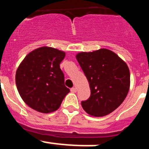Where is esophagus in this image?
Instances as JSON below:
<instances>
[{
    "label": "esophagus",
    "instance_id": "34e87169",
    "mask_svg": "<svg viewBox=\"0 0 149 149\" xmlns=\"http://www.w3.org/2000/svg\"><path fill=\"white\" fill-rule=\"evenodd\" d=\"M76 91H77V89H76V87H73L70 89V92H73V93H74V92H76Z\"/></svg>",
    "mask_w": 149,
    "mask_h": 149
}]
</instances>
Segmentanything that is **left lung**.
Segmentation results:
<instances>
[{
  "label": "left lung",
  "instance_id": "obj_1",
  "mask_svg": "<svg viewBox=\"0 0 149 149\" xmlns=\"http://www.w3.org/2000/svg\"><path fill=\"white\" fill-rule=\"evenodd\" d=\"M84 73L91 90L88 100L81 102L90 116L109 114L123 102L130 85L129 68L116 53L107 49L76 56Z\"/></svg>",
  "mask_w": 149,
  "mask_h": 149
}]
</instances>
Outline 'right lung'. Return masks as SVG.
Wrapping results in <instances>:
<instances>
[{
  "label": "right lung",
  "mask_w": 149,
  "mask_h": 149,
  "mask_svg": "<svg viewBox=\"0 0 149 149\" xmlns=\"http://www.w3.org/2000/svg\"><path fill=\"white\" fill-rule=\"evenodd\" d=\"M65 53L43 47L29 53L16 72V85L28 106L44 113L60 108L70 89L65 86L60 64Z\"/></svg>",
  "instance_id": "add662e5"
}]
</instances>
